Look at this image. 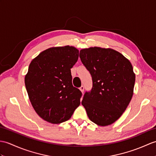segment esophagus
Masks as SVG:
<instances>
[{"label": "esophagus", "instance_id": "34e87169", "mask_svg": "<svg viewBox=\"0 0 156 156\" xmlns=\"http://www.w3.org/2000/svg\"><path fill=\"white\" fill-rule=\"evenodd\" d=\"M80 91L82 92V93L83 94L84 93V87L83 86H82L80 88Z\"/></svg>", "mask_w": 156, "mask_h": 156}]
</instances>
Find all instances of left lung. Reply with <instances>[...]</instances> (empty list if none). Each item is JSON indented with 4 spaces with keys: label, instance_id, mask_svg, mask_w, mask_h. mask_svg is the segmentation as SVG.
<instances>
[{
    "label": "left lung",
    "instance_id": "8db88e82",
    "mask_svg": "<svg viewBox=\"0 0 156 156\" xmlns=\"http://www.w3.org/2000/svg\"><path fill=\"white\" fill-rule=\"evenodd\" d=\"M80 58L92 79V88L85 92L82 106L97 125L113 124L133 96L136 76L132 64L115 50L100 47L81 50Z\"/></svg>",
    "mask_w": 156,
    "mask_h": 156
}]
</instances>
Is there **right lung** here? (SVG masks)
I'll list each match as a JSON object with an SVG mask.
<instances>
[{
  "mask_svg": "<svg viewBox=\"0 0 156 156\" xmlns=\"http://www.w3.org/2000/svg\"><path fill=\"white\" fill-rule=\"evenodd\" d=\"M73 46L54 47L32 60L24 78L30 102L41 118L52 124L69 119L82 94L72 85L70 68L78 59Z\"/></svg>",
  "mask_w": 156,
  "mask_h": 156,
  "instance_id": "right-lung-1",
  "label": "right lung"
}]
</instances>
